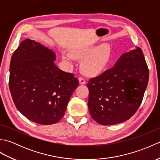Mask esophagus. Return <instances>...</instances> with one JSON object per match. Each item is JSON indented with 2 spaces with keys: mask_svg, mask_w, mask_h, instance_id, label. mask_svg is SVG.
I'll return each mask as SVG.
<instances>
[{
  "mask_svg": "<svg viewBox=\"0 0 160 160\" xmlns=\"http://www.w3.org/2000/svg\"><path fill=\"white\" fill-rule=\"evenodd\" d=\"M78 80H79V82H80V84H84L86 83L85 79H84V78H82V77H79V78H78Z\"/></svg>",
  "mask_w": 160,
  "mask_h": 160,
  "instance_id": "1",
  "label": "esophagus"
}]
</instances>
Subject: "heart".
Wrapping results in <instances>:
<instances>
[{"mask_svg":"<svg viewBox=\"0 0 160 160\" xmlns=\"http://www.w3.org/2000/svg\"><path fill=\"white\" fill-rule=\"evenodd\" d=\"M73 56L70 53L62 54V58L69 62H72L73 57L83 59L82 69L89 76H96L102 71L109 62L111 58V49L107 44H103L96 48L95 46L83 47L73 50Z\"/></svg>","mask_w":160,"mask_h":160,"instance_id":"1","label":"heart"}]
</instances>
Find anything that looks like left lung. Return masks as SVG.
Here are the masks:
<instances>
[{
	"instance_id": "1",
	"label": "left lung",
	"mask_w": 160,
	"mask_h": 160,
	"mask_svg": "<svg viewBox=\"0 0 160 160\" xmlns=\"http://www.w3.org/2000/svg\"><path fill=\"white\" fill-rule=\"evenodd\" d=\"M148 77L140 47L122 54L114 67L89 80L88 108L91 118L102 125L128 120L140 106Z\"/></svg>"
}]
</instances>
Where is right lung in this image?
<instances>
[{"instance_id":"1","label":"right lung","mask_w":160,"mask_h":160,"mask_svg":"<svg viewBox=\"0 0 160 160\" xmlns=\"http://www.w3.org/2000/svg\"><path fill=\"white\" fill-rule=\"evenodd\" d=\"M53 51L26 39L13 53L9 86L16 107L24 116L42 125L57 123L79 84L73 73L58 69Z\"/></svg>"}]
</instances>
